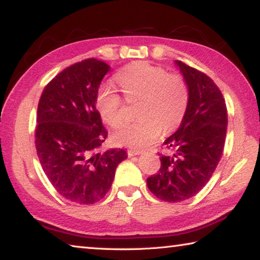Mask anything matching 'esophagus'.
<instances>
[{
    "mask_svg": "<svg viewBox=\"0 0 260 260\" xmlns=\"http://www.w3.org/2000/svg\"><path fill=\"white\" fill-rule=\"evenodd\" d=\"M141 153L140 150H135V149H128L127 150V155H128V157H133V156H139Z\"/></svg>",
    "mask_w": 260,
    "mask_h": 260,
    "instance_id": "obj_1",
    "label": "esophagus"
}]
</instances>
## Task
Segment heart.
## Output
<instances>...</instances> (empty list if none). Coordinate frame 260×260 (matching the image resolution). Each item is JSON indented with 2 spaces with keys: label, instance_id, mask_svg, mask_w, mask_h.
<instances>
[{
  "label": "heart",
  "instance_id": "heart-1",
  "mask_svg": "<svg viewBox=\"0 0 260 260\" xmlns=\"http://www.w3.org/2000/svg\"><path fill=\"white\" fill-rule=\"evenodd\" d=\"M114 80L128 101L140 99L138 120L113 134L119 146L144 148L164 131L173 129L183 119L189 102L186 81L165 69L135 61L118 72ZM96 108L102 120L117 128L124 122L122 100L111 87L102 86L96 95Z\"/></svg>",
  "mask_w": 260,
  "mask_h": 260
}]
</instances>
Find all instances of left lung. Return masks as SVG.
I'll list each match as a JSON object with an SVG mask.
<instances>
[{
  "label": "left lung",
  "mask_w": 260,
  "mask_h": 260,
  "mask_svg": "<svg viewBox=\"0 0 260 260\" xmlns=\"http://www.w3.org/2000/svg\"><path fill=\"white\" fill-rule=\"evenodd\" d=\"M189 90V102L178 131L164 141L171 153L160 155L158 173L147 179L149 190L177 203L203 189L221 158L227 132V108L212 79L175 60Z\"/></svg>",
  "instance_id": "obj_1"
}]
</instances>
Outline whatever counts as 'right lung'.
<instances>
[{"instance_id": "add662e5", "label": "right lung", "mask_w": 260, "mask_h": 260, "mask_svg": "<svg viewBox=\"0 0 260 260\" xmlns=\"http://www.w3.org/2000/svg\"><path fill=\"white\" fill-rule=\"evenodd\" d=\"M110 67L88 58L48 83L38 105L35 147L47 178L65 200L94 204L107 195L124 149L100 151L108 136L96 95Z\"/></svg>"}]
</instances>
